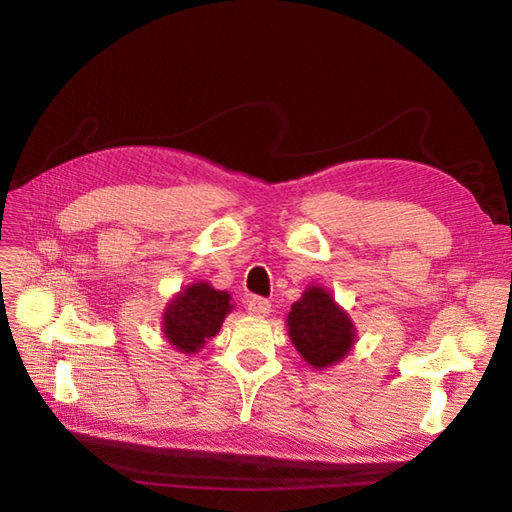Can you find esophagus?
<instances>
[{"mask_svg":"<svg viewBox=\"0 0 512 512\" xmlns=\"http://www.w3.org/2000/svg\"><path fill=\"white\" fill-rule=\"evenodd\" d=\"M247 309H250V314L265 318L271 312V303L267 299H262V297H252L250 301H247Z\"/></svg>","mask_w":512,"mask_h":512,"instance_id":"esophagus-1","label":"esophagus"}]
</instances>
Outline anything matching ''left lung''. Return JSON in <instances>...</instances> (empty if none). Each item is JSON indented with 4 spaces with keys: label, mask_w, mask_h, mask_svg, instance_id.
<instances>
[{
    "label": "left lung",
    "mask_w": 512,
    "mask_h": 512,
    "mask_svg": "<svg viewBox=\"0 0 512 512\" xmlns=\"http://www.w3.org/2000/svg\"><path fill=\"white\" fill-rule=\"evenodd\" d=\"M288 337L312 369L342 363L356 344V327L346 309L324 286H307L286 318Z\"/></svg>",
    "instance_id": "8db88e82"
}]
</instances>
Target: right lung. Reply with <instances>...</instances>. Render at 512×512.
<instances>
[{"instance_id":"add662e5","label":"right lung","mask_w":512,"mask_h":512,"mask_svg":"<svg viewBox=\"0 0 512 512\" xmlns=\"http://www.w3.org/2000/svg\"><path fill=\"white\" fill-rule=\"evenodd\" d=\"M232 297L209 282H194L179 290L164 307L162 333L177 352L194 354L218 335L232 312Z\"/></svg>"}]
</instances>
